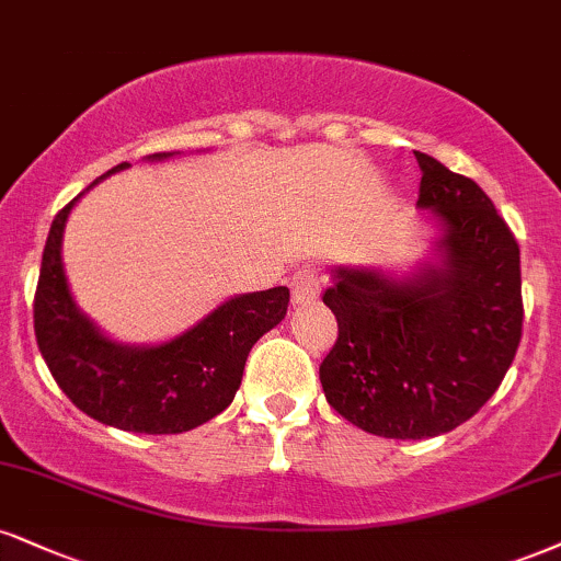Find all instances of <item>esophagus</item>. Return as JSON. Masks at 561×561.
Listing matches in <instances>:
<instances>
[{
	"instance_id": "esophagus-1",
	"label": "esophagus",
	"mask_w": 561,
	"mask_h": 561,
	"mask_svg": "<svg viewBox=\"0 0 561 561\" xmlns=\"http://www.w3.org/2000/svg\"><path fill=\"white\" fill-rule=\"evenodd\" d=\"M317 296H320V278H317V270L304 265L294 273L291 278V299L294 304H299V307H304V304H312Z\"/></svg>"
}]
</instances>
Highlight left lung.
<instances>
[{
	"mask_svg": "<svg viewBox=\"0 0 561 561\" xmlns=\"http://www.w3.org/2000/svg\"><path fill=\"white\" fill-rule=\"evenodd\" d=\"M419 207L432 210L439 262L408 278L337 267L322 301L337 341L320 364L328 403L364 432L426 439L479 413L523 335L520 247L473 179L419 153Z\"/></svg>",
	"mask_w": 561,
	"mask_h": 561,
	"instance_id": "left-lung-1",
	"label": "left lung"
}]
</instances>
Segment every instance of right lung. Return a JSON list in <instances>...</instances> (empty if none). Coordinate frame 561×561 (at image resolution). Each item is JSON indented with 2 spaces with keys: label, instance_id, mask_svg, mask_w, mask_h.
Instances as JSON below:
<instances>
[{
  "label": "right lung",
  "instance_id": "obj_1",
  "mask_svg": "<svg viewBox=\"0 0 561 561\" xmlns=\"http://www.w3.org/2000/svg\"><path fill=\"white\" fill-rule=\"evenodd\" d=\"M169 156L156 153L148 161ZM127 165H114L90 186ZM82 195L57 213L44 247L33 299L41 356L61 392L90 419L135 434L190 432L231 405L249 351L286 317L291 294L275 286L233 296L161 345L116 343L80 312L61 265L65 224Z\"/></svg>",
  "mask_w": 561,
  "mask_h": 561
}]
</instances>
